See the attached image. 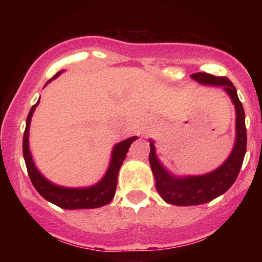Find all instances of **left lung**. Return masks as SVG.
<instances>
[{"label":"left lung","mask_w":262,"mask_h":262,"mask_svg":"<svg viewBox=\"0 0 262 262\" xmlns=\"http://www.w3.org/2000/svg\"><path fill=\"white\" fill-rule=\"evenodd\" d=\"M191 77L201 85L222 87L228 93L235 108V141L227 160L215 170L203 175L179 176L162 165L156 155L154 140L149 139V162L155 177L156 191L165 202L173 206H198L222 196L235 182L246 152L244 108L231 81L206 73L192 74Z\"/></svg>","instance_id":"1"}]
</instances>
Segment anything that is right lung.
I'll list each match as a JSON object with an SVG mask.
<instances>
[{
	"label": "right lung",
	"mask_w": 262,
	"mask_h": 262,
	"mask_svg": "<svg viewBox=\"0 0 262 262\" xmlns=\"http://www.w3.org/2000/svg\"><path fill=\"white\" fill-rule=\"evenodd\" d=\"M62 71H59L53 79H50L45 83V86L50 81L56 79ZM44 86V87H45ZM39 98L37 103L29 111L26 122V130L23 135V158H25L27 170H28L29 179L34 186L38 193L47 201L52 202L55 206L64 209H92L98 207L106 206L113 200L117 188V177H118L119 169H121L123 161L127 156L128 149L138 137H132L128 139L119 141L113 146L112 155H111L110 165H108L106 173L102 179L95 185L89 187H64L53 183L45 177L35 166L34 160L29 149V127L35 108L39 104Z\"/></svg>",
	"instance_id": "right-lung-1"
}]
</instances>
